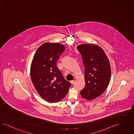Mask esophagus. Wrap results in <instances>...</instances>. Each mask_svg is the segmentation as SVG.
<instances>
[{
	"label": "esophagus",
	"instance_id": "obj_1",
	"mask_svg": "<svg viewBox=\"0 0 134 134\" xmlns=\"http://www.w3.org/2000/svg\"><path fill=\"white\" fill-rule=\"evenodd\" d=\"M70 82H71V83L72 85H73L74 83V81H70Z\"/></svg>",
	"mask_w": 134,
	"mask_h": 134
}]
</instances>
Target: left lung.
Here are the masks:
<instances>
[{
    "instance_id": "1",
    "label": "left lung",
    "mask_w": 134,
    "mask_h": 134,
    "mask_svg": "<svg viewBox=\"0 0 134 134\" xmlns=\"http://www.w3.org/2000/svg\"><path fill=\"white\" fill-rule=\"evenodd\" d=\"M85 67V85L81 91V97L91 101L99 97L110 83V61L101 47L93 44L78 45Z\"/></svg>"
}]
</instances>
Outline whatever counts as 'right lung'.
I'll use <instances>...</instances> for the list:
<instances>
[{"label":"right lung","mask_w":134,"mask_h":134,"mask_svg":"<svg viewBox=\"0 0 134 134\" xmlns=\"http://www.w3.org/2000/svg\"><path fill=\"white\" fill-rule=\"evenodd\" d=\"M65 49V46L61 44L46 42L37 49L31 62L30 77L33 84L41 97L49 103L61 101L71 85L57 66Z\"/></svg>","instance_id":"obj_1"}]
</instances>
